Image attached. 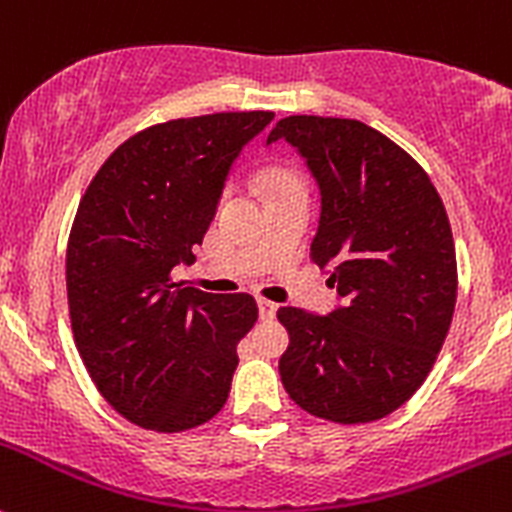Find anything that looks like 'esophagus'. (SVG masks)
<instances>
[{"label": "esophagus", "instance_id": "34e87169", "mask_svg": "<svg viewBox=\"0 0 512 512\" xmlns=\"http://www.w3.org/2000/svg\"><path fill=\"white\" fill-rule=\"evenodd\" d=\"M257 305H260V317L262 320H272L277 312V305L272 300H265V297H257Z\"/></svg>", "mask_w": 512, "mask_h": 512}]
</instances>
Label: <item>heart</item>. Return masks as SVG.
I'll return each mask as SVG.
<instances>
[{
	"label": "heart",
	"mask_w": 512,
	"mask_h": 512,
	"mask_svg": "<svg viewBox=\"0 0 512 512\" xmlns=\"http://www.w3.org/2000/svg\"><path fill=\"white\" fill-rule=\"evenodd\" d=\"M260 185L265 187L267 192H272V190H280V187H295V180L282 170H267L262 172Z\"/></svg>",
	"instance_id": "b5f03b06"
}]
</instances>
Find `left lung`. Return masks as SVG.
I'll return each instance as SVG.
<instances>
[{
  "instance_id": "8db88e82",
  "label": "left lung",
  "mask_w": 512,
  "mask_h": 512,
  "mask_svg": "<svg viewBox=\"0 0 512 512\" xmlns=\"http://www.w3.org/2000/svg\"><path fill=\"white\" fill-rule=\"evenodd\" d=\"M305 157L320 187L312 262L342 297L330 317L280 307L290 400L340 425L380 420L433 370L458 297L448 212L428 172L357 119L292 114L267 135Z\"/></svg>"
}]
</instances>
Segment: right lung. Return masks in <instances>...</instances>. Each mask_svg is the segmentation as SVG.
<instances>
[{
    "mask_svg": "<svg viewBox=\"0 0 512 512\" xmlns=\"http://www.w3.org/2000/svg\"><path fill=\"white\" fill-rule=\"evenodd\" d=\"M272 117L217 112L145 127L79 200L64 270L74 345L99 395L140 428L185 433L227 403L255 297L202 292L172 270L195 260L232 162Z\"/></svg>",
    "mask_w": 512,
    "mask_h": 512,
    "instance_id": "right-lung-1",
    "label": "right lung"
}]
</instances>
